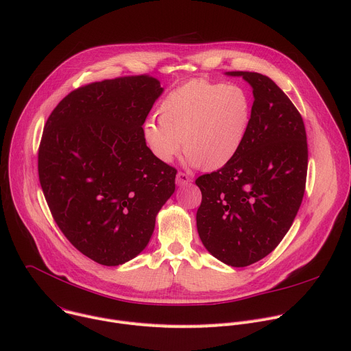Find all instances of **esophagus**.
Returning a JSON list of instances; mask_svg holds the SVG:
<instances>
[{
  "label": "esophagus",
  "instance_id": "34e87169",
  "mask_svg": "<svg viewBox=\"0 0 351 351\" xmlns=\"http://www.w3.org/2000/svg\"><path fill=\"white\" fill-rule=\"evenodd\" d=\"M190 182H192V179H190L186 173L178 172V175H176V184H178V186H184V184H187V183H190Z\"/></svg>",
  "mask_w": 351,
  "mask_h": 351
}]
</instances>
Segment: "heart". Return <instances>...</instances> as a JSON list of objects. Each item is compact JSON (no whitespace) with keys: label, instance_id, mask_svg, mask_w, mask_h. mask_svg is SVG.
<instances>
[{"label":"heart","instance_id":"b5f03b06","mask_svg":"<svg viewBox=\"0 0 351 351\" xmlns=\"http://www.w3.org/2000/svg\"><path fill=\"white\" fill-rule=\"evenodd\" d=\"M250 113L249 95L241 86L190 81L159 105V120L143 123V138L159 162L169 164L183 143L190 167L219 169L239 152Z\"/></svg>","mask_w":351,"mask_h":351}]
</instances>
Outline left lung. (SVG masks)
<instances>
[{
  "label": "left lung",
  "mask_w": 351,
  "mask_h": 351,
  "mask_svg": "<svg viewBox=\"0 0 351 351\" xmlns=\"http://www.w3.org/2000/svg\"><path fill=\"white\" fill-rule=\"evenodd\" d=\"M253 92L245 141L232 161L196 179L202 204L197 232L214 258L232 267L256 263L289 232L300 210L308 169L302 117L273 80L228 71Z\"/></svg>",
  "instance_id": "left-lung-1"
}]
</instances>
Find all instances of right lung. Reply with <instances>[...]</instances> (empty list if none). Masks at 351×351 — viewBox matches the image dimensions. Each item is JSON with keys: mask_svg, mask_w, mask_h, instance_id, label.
<instances>
[{"mask_svg": "<svg viewBox=\"0 0 351 351\" xmlns=\"http://www.w3.org/2000/svg\"><path fill=\"white\" fill-rule=\"evenodd\" d=\"M162 92L148 75L93 82L46 121L38 159L46 202L61 232L99 265L140 254L175 192L176 169L156 161L141 132Z\"/></svg>", "mask_w": 351, "mask_h": 351, "instance_id": "1", "label": "right lung"}]
</instances>
